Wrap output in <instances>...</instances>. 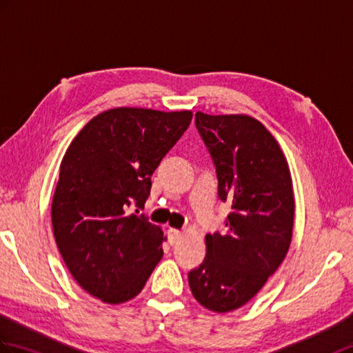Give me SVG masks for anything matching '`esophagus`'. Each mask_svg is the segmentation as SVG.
<instances>
[{"instance_id":"obj_1","label":"esophagus","mask_w":353,"mask_h":353,"mask_svg":"<svg viewBox=\"0 0 353 353\" xmlns=\"http://www.w3.org/2000/svg\"><path fill=\"white\" fill-rule=\"evenodd\" d=\"M167 234H168V242H170L171 245L177 243L180 237H182V232L176 230V228H170V230L167 232Z\"/></svg>"}]
</instances>
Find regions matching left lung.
Listing matches in <instances>:
<instances>
[{"label": "left lung", "instance_id": "obj_1", "mask_svg": "<svg viewBox=\"0 0 353 353\" xmlns=\"http://www.w3.org/2000/svg\"><path fill=\"white\" fill-rule=\"evenodd\" d=\"M195 128L215 165L218 199L232 210L224 232L206 234V257L188 281L203 307L228 313L256 296L289 251L292 179L280 145L259 120L196 112Z\"/></svg>", "mask_w": 353, "mask_h": 353}]
</instances>
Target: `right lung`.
<instances>
[{
  "label": "right lung",
  "mask_w": 353,
  "mask_h": 353,
  "mask_svg": "<svg viewBox=\"0 0 353 353\" xmlns=\"http://www.w3.org/2000/svg\"><path fill=\"white\" fill-rule=\"evenodd\" d=\"M191 120V111L110 110L64 154L51 209L55 242L75 281L106 304L135 298L162 259V230L128 208H144L153 171Z\"/></svg>",
  "instance_id": "obj_1"
}]
</instances>
